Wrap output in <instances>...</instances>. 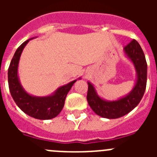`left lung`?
Segmentation results:
<instances>
[{"mask_svg":"<svg viewBox=\"0 0 157 157\" xmlns=\"http://www.w3.org/2000/svg\"><path fill=\"white\" fill-rule=\"evenodd\" d=\"M123 51L134 63L137 71V82L131 92L117 101H108L98 95L95 88L88 82L87 101L96 114L106 119H117L125 116L139 104L146 88L147 63L142 48L136 40L126 45Z\"/></svg>","mask_w":157,"mask_h":157,"instance_id":"8db88e82","label":"left lung"}]
</instances>
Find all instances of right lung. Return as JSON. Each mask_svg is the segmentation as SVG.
<instances>
[{
    "instance_id": "right-lung-1",
    "label": "right lung",
    "mask_w": 157,
    "mask_h": 157,
    "mask_svg": "<svg viewBox=\"0 0 157 157\" xmlns=\"http://www.w3.org/2000/svg\"><path fill=\"white\" fill-rule=\"evenodd\" d=\"M30 39L24 41L16 49L8 71V87L17 106L28 116L38 120H50L59 114L64 105L67 94L77 80L57 89L52 95L34 97L23 90L18 77V65L23 48Z\"/></svg>"
}]
</instances>
